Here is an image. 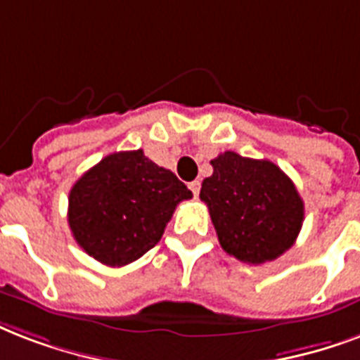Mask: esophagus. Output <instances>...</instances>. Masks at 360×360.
<instances>
[{"mask_svg":"<svg viewBox=\"0 0 360 360\" xmlns=\"http://www.w3.org/2000/svg\"><path fill=\"white\" fill-rule=\"evenodd\" d=\"M189 189H191L195 197H197V195H199V191H200V182H199V180H193V182L189 184Z\"/></svg>","mask_w":360,"mask_h":360,"instance_id":"esophagus-1","label":"esophagus"}]
</instances>
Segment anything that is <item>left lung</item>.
Instances as JSON below:
<instances>
[{"label": "left lung", "mask_w": 360, "mask_h": 360, "mask_svg": "<svg viewBox=\"0 0 360 360\" xmlns=\"http://www.w3.org/2000/svg\"><path fill=\"white\" fill-rule=\"evenodd\" d=\"M200 200L225 252L244 263L274 261L293 246L304 219V202L291 178L266 160L224 152L210 161Z\"/></svg>", "instance_id": "8db88e82"}]
</instances>
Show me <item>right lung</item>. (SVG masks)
<instances>
[{"label":"right lung","mask_w":360,"mask_h":360,"mask_svg":"<svg viewBox=\"0 0 360 360\" xmlns=\"http://www.w3.org/2000/svg\"><path fill=\"white\" fill-rule=\"evenodd\" d=\"M193 195L174 172L142 150L103 158L69 193V227L77 244L107 266H124L161 240L172 212Z\"/></svg>","instance_id":"obj_1"}]
</instances>
